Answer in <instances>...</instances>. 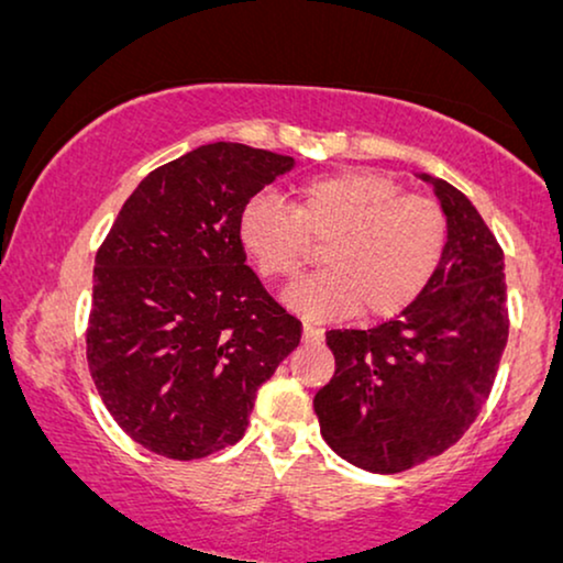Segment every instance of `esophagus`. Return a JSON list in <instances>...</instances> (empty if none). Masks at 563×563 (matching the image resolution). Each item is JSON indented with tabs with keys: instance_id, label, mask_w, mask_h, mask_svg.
Listing matches in <instances>:
<instances>
[{
	"instance_id": "1",
	"label": "esophagus",
	"mask_w": 563,
	"mask_h": 563,
	"mask_svg": "<svg viewBox=\"0 0 563 563\" xmlns=\"http://www.w3.org/2000/svg\"><path fill=\"white\" fill-rule=\"evenodd\" d=\"M303 341L306 343H321L323 341V329H318L316 323L306 321L303 323Z\"/></svg>"
}]
</instances>
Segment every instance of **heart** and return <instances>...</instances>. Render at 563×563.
Masks as SVG:
<instances>
[{"label":"heart","instance_id":"heart-1","mask_svg":"<svg viewBox=\"0 0 563 563\" xmlns=\"http://www.w3.org/2000/svg\"><path fill=\"white\" fill-rule=\"evenodd\" d=\"M310 240H325L323 271L292 283L285 303L310 318H387L422 296L448 250L450 224L434 199L405 195L394 176L343 169L300 184L292 209L260 191L242 205L238 240L263 278L285 280Z\"/></svg>","mask_w":563,"mask_h":563}]
</instances>
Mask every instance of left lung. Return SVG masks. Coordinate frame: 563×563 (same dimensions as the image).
Instances as JSON below:
<instances>
[{"label":"left lung","instance_id":"left-lung-1","mask_svg":"<svg viewBox=\"0 0 563 563\" xmlns=\"http://www.w3.org/2000/svg\"><path fill=\"white\" fill-rule=\"evenodd\" d=\"M417 176L434 189L450 224L438 273L391 321L325 333L335 372L313 399L323 440L368 473H401L463 438L508 341L498 240L463 191Z\"/></svg>","mask_w":563,"mask_h":563}]
</instances>
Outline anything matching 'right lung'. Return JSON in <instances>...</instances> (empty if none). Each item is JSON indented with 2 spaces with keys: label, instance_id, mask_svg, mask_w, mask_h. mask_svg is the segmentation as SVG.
Masks as SVG:
<instances>
[{
  "label": "right lung",
  "instance_id": "add662e5",
  "mask_svg": "<svg viewBox=\"0 0 563 563\" xmlns=\"http://www.w3.org/2000/svg\"><path fill=\"white\" fill-rule=\"evenodd\" d=\"M292 166L230 141L199 146L133 189L98 250L88 366L121 430L156 455L238 442L257 389L300 343L238 240L242 205Z\"/></svg>",
  "mask_w": 563,
  "mask_h": 563
}]
</instances>
